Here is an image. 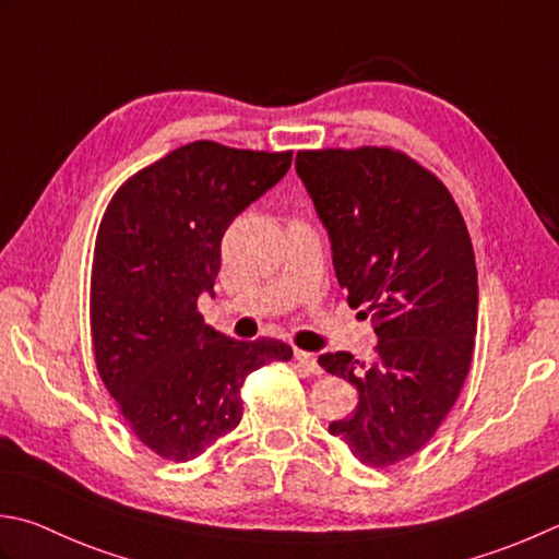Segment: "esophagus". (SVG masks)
<instances>
[{"label":"esophagus","mask_w":559,"mask_h":559,"mask_svg":"<svg viewBox=\"0 0 559 559\" xmlns=\"http://www.w3.org/2000/svg\"><path fill=\"white\" fill-rule=\"evenodd\" d=\"M295 360H298L300 366L308 368L310 373H314V376L322 373V368H320V364H317V356L314 354H308V352H300V348H295Z\"/></svg>","instance_id":"1"}]
</instances>
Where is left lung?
Returning a JSON list of instances; mask_svg holds the SVG:
<instances>
[{
	"instance_id": "obj_1",
	"label": "left lung",
	"mask_w": 559,
	"mask_h": 559,
	"mask_svg": "<svg viewBox=\"0 0 559 559\" xmlns=\"http://www.w3.org/2000/svg\"><path fill=\"white\" fill-rule=\"evenodd\" d=\"M295 169L330 233L338 286L378 336L366 364L320 356L358 392L330 433L364 465L390 467L431 441L465 385L477 332L473 239L445 183L402 150H300Z\"/></svg>"
}]
</instances>
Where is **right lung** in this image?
<instances>
[{
  "mask_svg": "<svg viewBox=\"0 0 559 559\" xmlns=\"http://www.w3.org/2000/svg\"><path fill=\"white\" fill-rule=\"evenodd\" d=\"M290 159V150L195 140L133 174L106 205L90 293L96 370L128 429L164 461H193L233 431L247 376L293 356L276 338H229L199 312L225 229Z\"/></svg>",
  "mask_w": 559,
  "mask_h": 559,
  "instance_id": "obj_1",
  "label": "right lung"
}]
</instances>
